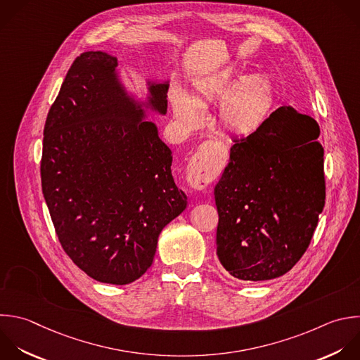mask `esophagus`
Segmentation results:
<instances>
[{"instance_id":"obj_1","label":"esophagus","mask_w":360,"mask_h":360,"mask_svg":"<svg viewBox=\"0 0 360 360\" xmlns=\"http://www.w3.org/2000/svg\"><path fill=\"white\" fill-rule=\"evenodd\" d=\"M222 143L214 139L200 145L187 166V181L191 187L202 190L210 184L222 160Z\"/></svg>"}]
</instances>
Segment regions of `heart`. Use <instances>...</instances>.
<instances>
[{"label":"heart","instance_id":"heart-1","mask_svg":"<svg viewBox=\"0 0 360 360\" xmlns=\"http://www.w3.org/2000/svg\"><path fill=\"white\" fill-rule=\"evenodd\" d=\"M236 80L238 75L232 69H225L208 80L198 83L193 101L174 94L173 107L177 120L184 127L194 128L205 120L202 108L210 101L224 97L218 110L221 125L232 134H255L264 125L269 117L273 100L271 84L266 77L252 76L243 79L233 89L231 87Z\"/></svg>","mask_w":360,"mask_h":360}]
</instances>
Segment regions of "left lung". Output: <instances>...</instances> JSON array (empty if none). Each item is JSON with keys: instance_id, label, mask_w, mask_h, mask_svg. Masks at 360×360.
Returning a JSON list of instances; mask_svg holds the SVG:
<instances>
[{"instance_id": "1", "label": "left lung", "mask_w": 360, "mask_h": 360, "mask_svg": "<svg viewBox=\"0 0 360 360\" xmlns=\"http://www.w3.org/2000/svg\"><path fill=\"white\" fill-rule=\"evenodd\" d=\"M319 127L291 107L235 139L214 188L219 221L217 255L245 281L287 273L305 253L325 204Z\"/></svg>"}]
</instances>
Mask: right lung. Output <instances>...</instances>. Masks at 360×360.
I'll list each match as a JSON object with an SVG mask.
<instances>
[{
    "mask_svg": "<svg viewBox=\"0 0 360 360\" xmlns=\"http://www.w3.org/2000/svg\"><path fill=\"white\" fill-rule=\"evenodd\" d=\"M117 58L84 52L49 110L42 191L59 242L91 278L129 284L150 266L162 229L187 207L172 150L143 104L128 96ZM146 107L167 111V83H148Z\"/></svg>",
    "mask_w": 360,
    "mask_h": 360,
    "instance_id": "obj_1",
    "label": "right lung"
}]
</instances>
